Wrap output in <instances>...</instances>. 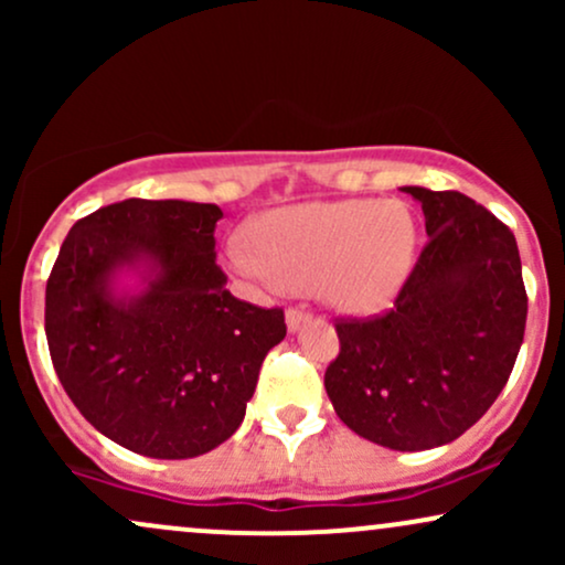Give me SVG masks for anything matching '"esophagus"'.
I'll use <instances>...</instances> for the list:
<instances>
[{
  "mask_svg": "<svg viewBox=\"0 0 565 565\" xmlns=\"http://www.w3.org/2000/svg\"><path fill=\"white\" fill-rule=\"evenodd\" d=\"M308 319H310V313L305 308H289L287 310V327L291 329V332H295V329H300Z\"/></svg>",
  "mask_w": 565,
  "mask_h": 565,
  "instance_id": "obj_1",
  "label": "esophagus"
}]
</instances>
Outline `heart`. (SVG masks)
<instances>
[{
	"label": "heart",
	"instance_id": "b5f03b06",
	"mask_svg": "<svg viewBox=\"0 0 565 565\" xmlns=\"http://www.w3.org/2000/svg\"><path fill=\"white\" fill-rule=\"evenodd\" d=\"M255 246L231 244V265L255 281H287L342 313L391 308L417 252V223L404 201H313L263 215Z\"/></svg>",
	"mask_w": 565,
	"mask_h": 565
}]
</instances>
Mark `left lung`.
Masks as SVG:
<instances>
[{
    "label": "left lung",
    "mask_w": 565,
    "mask_h": 565,
    "mask_svg": "<svg viewBox=\"0 0 565 565\" xmlns=\"http://www.w3.org/2000/svg\"><path fill=\"white\" fill-rule=\"evenodd\" d=\"M404 191L423 204L430 238L391 310L337 319L323 387L361 438L423 451L462 436L508 385L529 297L502 220L459 191Z\"/></svg>",
    "instance_id": "obj_1"
}]
</instances>
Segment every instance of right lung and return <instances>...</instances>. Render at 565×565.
<instances>
[{"label": "right lung", "mask_w": 565, "mask_h": 565, "mask_svg": "<svg viewBox=\"0 0 565 565\" xmlns=\"http://www.w3.org/2000/svg\"><path fill=\"white\" fill-rule=\"evenodd\" d=\"M215 204L127 199L76 220L44 291V332L63 391L95 430L153 459L212 451L242 425L281 308L225 289ZM158 268L149 289L114 301L125 264Z\"/></svg>", "instance_id": "1"}]
</instances>
